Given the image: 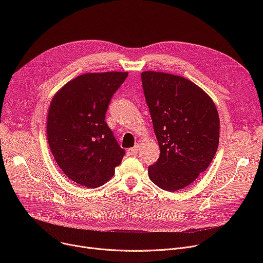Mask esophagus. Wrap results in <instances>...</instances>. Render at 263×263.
I'll list each match as a JSON object with an SVG mask.
<instances>
[{
  "label": "esophagus",
  "mask_w": 263,
  "mask_h": 263,
  "mask_svg": "<svg viewBox=\"0 0 263 263\" xmlns=\"http://www.w3.org/2000/svg\"><path fill=\"white\" fill-rule=\"evenodd\" d=\"M137 153H138V145H135V146L127 149V154L128 155H136Z\"/></svg>",
  "instance_id": "esophagus-1"
}]
</instances>
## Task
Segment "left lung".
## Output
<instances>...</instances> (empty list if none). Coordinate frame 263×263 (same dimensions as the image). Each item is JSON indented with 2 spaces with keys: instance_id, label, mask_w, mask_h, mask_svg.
Listing matches in <instances>:
<instances>
[{
  "instance_id": "obj_1",
  "label": "left lung",
  "mask_w": 263,
  "mask_h": 263,
  "mask_svg": "<svg viewBox=\"0 0 263 263\" xmlns=\"http://www.w3.org/2000/svg\"><path fill=\"white\" fill-rule=\"evenodd\" d=\"M146 104L160 156L148 177L161 190L190 186L211 163L219 140V118L212 99L197 84L162 71L141 72Z\"/></svg>"
}]
</instances>
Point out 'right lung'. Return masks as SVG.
I'll return each mask as SVG.
<instances>
[{
	"label": "right lung",
	"mask_w": 263,
	"mask_h": 263,
	"mask_svg": "<svg viewBox=\"0 0 263 263\" xmlns=\"http://www.w3.org/2000/svg\"><path fill=\"white\" fill-rule=\"evenodd\" d=\"M127 71L87 72L67 82L53 97L47 135L61 171L73 182L99 187L115 175L125 151L105 122L109 102Z\"/></svg>",
	"instance_id": "right-lung-1"
}]
</instances>
